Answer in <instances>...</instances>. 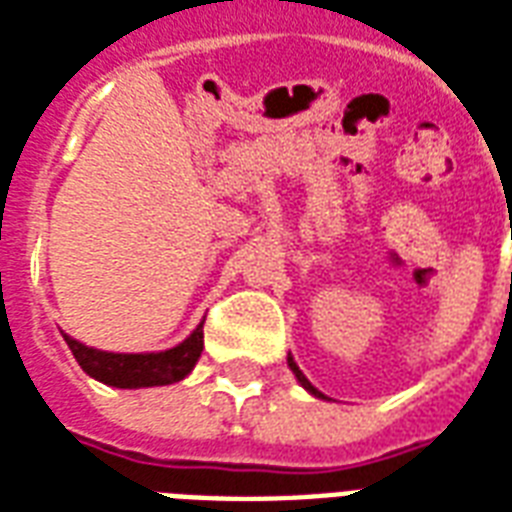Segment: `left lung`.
Segmentation results:
<instances>
[{
    "label": "left lung",
    "instance_id": "left-lung-1",
    "mask_svg": "<svg viewBox=\"0 0 512 512\" xmlns=\"http://www.w3.org/2000/svg\"><path fill=\"white\" fill-rule=\"evenodd\" d=\"M288 367H291V372H294V378H297V380H299V386L305 388L307 394H313V397H315V399H326V397H324V394H321V391H318V388H315V386H313V383H310V380H307V378H305V375H302V370H299V367H297V361L291 359V356H288Z\"/></svg>",
    "mask_w": 512,
    "mask_h": 512
}]
</instances>
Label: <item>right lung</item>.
Returning a JSON list of instances; mask_svg holds the SVG:
<instances>
[{
  "mask_svg": "<svg viewBox=\"0 0 512 512\" xmlns=\"http://www.w3.org/2000/svg\"><path fill=\"white\" fill-rule=\"evenodd\" d=\"M202 324L175 348L153 353L99 351V348H88V345L78 343L69 334H61H64V340H67L75 361L80 364V370L91 375L94 380L113 388H151L178 383V380L186 378L188 372L197 367L202 348H205Z\"/></svg>",
  "mask_w": 512,
  "mask_h": 512,
  "instance_id": "obj_1",
  "label": "right lung"
}]
</instances>
